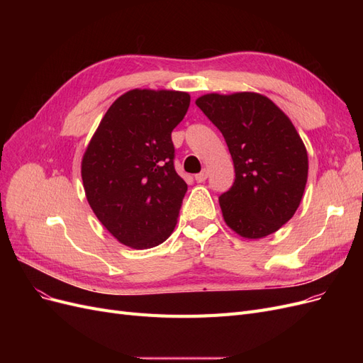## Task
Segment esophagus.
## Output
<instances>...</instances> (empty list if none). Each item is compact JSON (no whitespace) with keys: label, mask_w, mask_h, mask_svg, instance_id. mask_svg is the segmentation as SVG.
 Segmentation results:
<instances>
[{"label":"esophagus","mask_w":363,"mask_h":363,"mask_svg":"<svg viewBox=\"0 0 363 363\" xmlns=\"http://www.w3.org/2000/svg\"><path fill=\"white\" fill-rule=\"evenodd\" d=\"M207 175H208L207 169H203L201 172L195 174V180H196V183H203V182H206V180H207Z\"/></svg>","instance_id":"34e87169"}]
</instances>
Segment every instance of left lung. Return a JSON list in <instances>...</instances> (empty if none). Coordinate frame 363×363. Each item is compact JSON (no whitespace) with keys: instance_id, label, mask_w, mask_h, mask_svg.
<instances>
[{"instance_id":"1","label":"left lung","mask_w":363,"mask_h":363,"mask_svg":"<svg viewBox=\"0 0 363 363\" xmlns=\"http://www.w3.org/2000/svg\"><path fill=\"white\" fill-rule=\"evenodd\" d=\"M221 131L236 179L219 196L225 224L247 239L265 238L298 208L309 171L291 119L256 92L207 94L195 101Z\"/></svg>"}]
</instances>
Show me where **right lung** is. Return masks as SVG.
I'll use <instances>...</instances> for the list:
<instances>
[{
	"mask_svg": "<svg viewBox=\"0 0 363 363\" xmlns=\"http://www.w3.org/2000/svg\"><path fill=\"white\" fill-rule=\"evenodd\" d=\"M189 103L188 92L128 91L108 107L84 151L87 203L121 244L147 250L174 232L188 184L175 172L171 133Z\"/></svg>",
	"mask_w": 363,
	"mask_h": 363,
	"instance_id": "right-lung-1",
	"label": "right lung"
}]
</instances>
